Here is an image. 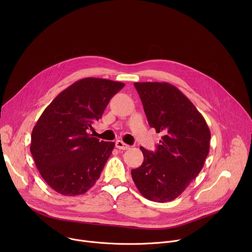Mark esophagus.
<instances>
[{
  "instance_id": "esophagus-1",
  "label": "esophagus",
  "mask_w": 252,
  "mask_h": 252,
  "mask_svg": "<svg viewBox=\"0 0 252 252\" xmlns=\"http://www.w3.org/2000/svg\"><path fill=\"white\" fill-rule=\"evenodd\" d=\"M116 147H117V149L123 150V151H126V150L129 149V146L126 145V143H125L123 140H117L116 141Z\"/></svg>"
}]
</instances>
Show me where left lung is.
Listing matches in <instances>:
<instances>
[{
  "label": "left lung",
  "instance_id": "8db88e82",
  "mask_svg": "<svg viewBox=\"0 0 252 252\" xmlns=\"http://www.w3.org/2000/svg\"><path fill=\"white\" fill-rule=\"evenodd\" d=\"M151 127L163 136L156 152L140 148L143 162L131 169L139 192L156 202L181 195L203 167L210 130L193 103L168 83H134Z\"/></svg>",
  "mask_w": 252,
  "mask_h": 252
}]
</instances>
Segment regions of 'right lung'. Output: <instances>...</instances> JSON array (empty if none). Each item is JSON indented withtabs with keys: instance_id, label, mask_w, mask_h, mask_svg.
<instances>
[{
	"instance_id": "1",
	"label": "right lung",
	"mask_w": 252,
	"mask_h": 252,
	"mask_svg": "<svg viewBox=\"0 0 252 252\" xmlns=\"http://www.w3.org/2000/svg\"><path fill=\"white\" fill-rule=\"evenodd\" d=\"M125 84L86 78L74 83L46 107L32 128L31 153L44 181L57 192L75 196L98 179L115 148L88 133Z\"/></svg>"
}]
</instances>
